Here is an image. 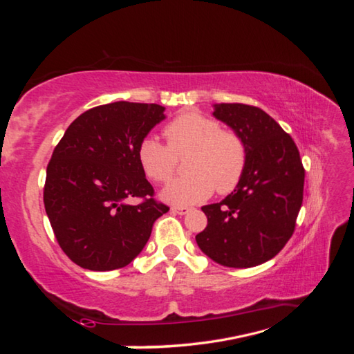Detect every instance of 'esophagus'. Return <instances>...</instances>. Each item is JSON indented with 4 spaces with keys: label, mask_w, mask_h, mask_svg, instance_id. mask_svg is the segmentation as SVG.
<instances>
[{
    "label": "esophagus",
    "mask_w": 354,
    "mask_h": 354,
    "mask_svg": "<svg viewBox=\"0 0 354 354\" xmlns=\"http://www.w3.org/2000/svg\"><path fill=\"white\" fill-rule=\"evenodd\" d=\"M190 211V207H185V206H173L171 207V212L179 214V215H185Z\"/></svg>",
    "instance_id": "1"
}]
</instances>
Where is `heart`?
I'll return each mask as SVG.
<instances>
[{"label": "heart", "instance_id": "b5f03b06", "mask_svg": "<svg viewBox=\"0 0 354 354\" xmlns=\"http://www.w3.org/2000/svg\"><path fill=\"white\" fill-rule=\"evenodd\" d=\"M169 145L148 136L137 147V159L145 175L156 183H167L176 169V156L190 154L185 162L189 175L171 181L160 192L171 205L187 206L236 187L247 165V147L234 131L200 112H184L167 124Z\"/></svg>", "mask_w": 354, "mask_h": 354}]
</instances>
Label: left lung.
I'll use <instances>...</instances> for the list:
<instances>
[{
    "instance_id": "8db88e82",
    "label": "left lung",
    "mask_w": 354,
    "mask_h": 354,
    "mask_svg": "<svg viewBox=\"0 0 354 354\" xmlns=\"http://www.w3.org/2000/svg\"><path fill=\"white\" fill-rule=\"evenodd\" d=\"M212 115L242 137L247 165L225 200L201 207L207 226L196 243L220 266H259L277 256L295 230L304 185L298 148L259 107L220 103Z\"/></svg>"
}]
</instances>
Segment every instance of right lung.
I'll return each mask as SVG.
<instances>
[{
  "label": "right lung",
  "instance_id": "right-lung-1",
  "mask_svg": "<svg viewBox=\"0 0 354 354\" xmlns=\"http://www.w3.org/2000/svg\"><path fill=\"white\" fill-rule=\"evenodd\" d=\"M145 103L97 106L81 113L53 151L44 190L45 211L71 261L93 272L134 261L169 207L153 198L137 147L165 118ZM134 198L139 203H129Z\"/></svg>",
  "mask_w": 354,
  "mask_h": 354
}]
</instances>
